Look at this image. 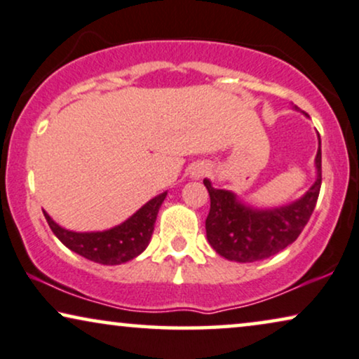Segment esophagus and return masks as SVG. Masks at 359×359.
<instances>
[{"instance_id": "obj_1", "label": "esophagus", "mask_w": 359, "mask_h": 359, "mask_svg": "<svg viewBox=\"0 0 359 359\" xmlns=\"http://www.w3.org/2000/svg\"><path fill=\"white\" fill-rule=\"evenodd\" d=\"M205 172H207V167H205V165H195L190 174H192L194 179H200V177H202Z\"/></svg>"}]
</instances>
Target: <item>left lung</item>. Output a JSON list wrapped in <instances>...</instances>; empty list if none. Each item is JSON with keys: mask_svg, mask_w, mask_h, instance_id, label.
I'll return each mask as SVG.
<instances>
[{"mask_svg": "<svg viewBox=\"0 0 359 359\" xmlns=\"http://www.w3.org/2000/svg\"><path fill=\"white\" fill-rule=\"evenodd\" d=\"M299 109L297 107H294ZM318 135V133H317ZM317 179L305 195L295 202L277 208H252L236 194L213 189L203 180L210 194V212L205 222L210 246L224 259L255 262L283 251L297 240L310 219L322 185V142L315 157Z\"/></svg>", "mask_w": 359, "mask_h": 359, "instance_id": "1", "label": "left lung"}]
</instances>
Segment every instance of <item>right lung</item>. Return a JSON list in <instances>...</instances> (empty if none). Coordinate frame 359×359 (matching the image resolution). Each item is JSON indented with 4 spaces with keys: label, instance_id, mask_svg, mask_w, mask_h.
<instances>
[{
    "label": "right lung",
    "instance_id": "1",
    "mask_svg": "<svg viewBox=\"0 0 359 359\" xmlns=\"http://www.w3.org/2000/svg\"><path fill=\"white\" fill-rule=\"evenodd\" d=\"M165 195L167 192L159 194L146 205H142L126 222L104 231H70L57 224L46 212L44 217L54 235L76 255L98 264H123L140 256L149 245L157 213Z\"/></svg>",
    "mask_w": 359,
    "mask_h": 359
}]
</instances>
